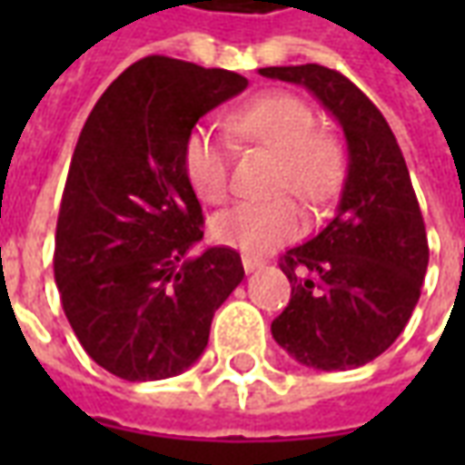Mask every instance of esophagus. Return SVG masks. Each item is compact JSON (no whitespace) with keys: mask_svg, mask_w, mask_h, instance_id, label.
Segmentation results:
<instances>
[{"mask_svg":"<svg viewBox=\"0 0 465 465\" xmlns=\"http://www.w3.org/2000/svg\"><path fill=\"white\" fill-rule=\"evenodd\" d=\"M242 263H243V272L246 273H253L263 269V262L262 259H253V256H242Z\"/></svg>","mask_w":465,"mask_h":465,"instance_id":"1","label":"esophagus"}]
</instances>
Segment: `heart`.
Wrapping results in <instances>:
<instances>
[{
  "label": "heart",
  "mask_w": 465,
  "mask_h": 465,
  "mask_svg": "<svg viewBox=\"0 0 465 465\" xmlns=\"http://www.w3.org/2000/svg\"><path fill=\"white\" fill-rule=\"evenodd\" d=\"M229 132L243 143L276 153L273 192H292L306 203H323L339 192L343 152L331 136L316 132V114L302 96L269 92L229 114ZM183 172L193 193L206 203H222L232 193L229 143L209 126H193L183 143ZM303 229V213L289 196L236 203L216 213L213 239L246 253H266L292 242Z\"/></svg>",
  "instance_id": "b5f03b06"
}]
</instances>
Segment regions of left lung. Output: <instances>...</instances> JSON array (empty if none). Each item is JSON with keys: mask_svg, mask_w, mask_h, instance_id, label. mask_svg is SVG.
Masks as SVG:
<instances>
[{"mask_svg": "<svg viewBox=\"0 0 465 465\" xmlns=\"http://www.w3.org/2000/svg\"><path fill=\"white\" fill-rule=\"evenodd\" d=\"M259 74L309 89L346 139V179L333 219L282 256L292 302L272 336L319 371L359 369L406 329L429 266V239L399 142L369 96L322 64Z\"/></svg>", "mask_w": 465, "mask_h": 465, "instance_id": "obj_1", "label": "left lung"}]
</instances>
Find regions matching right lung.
<instances>
[{"mask_svg": "<svg viewBox=\"0 0 465 465\" xmlns=\"http://www.w3.org/2000/svg\"><path fill=\"white\" fill-rule=\"evenodd\" d=\"M246 76L146 56L116 76L79 134L54 242V279L76 339L124 381L193 366L216 309L242 283V256L202 242V203L183 172L196 122Z\"/></svg>", "mask_w": 465, "mask_h": 465, "instance_id": "add662e5", "label": "right lung"}]
</instances>
